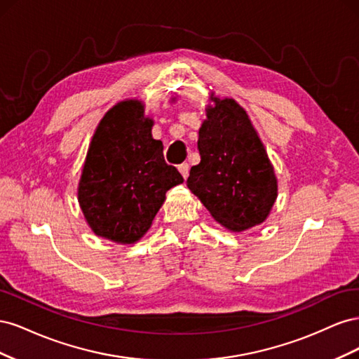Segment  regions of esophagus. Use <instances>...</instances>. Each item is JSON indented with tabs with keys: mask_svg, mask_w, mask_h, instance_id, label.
Here are the masks:
<instances>
[{
	"mask_svg": "<svg viewBox=\"0 0 359 359\" xmlns=\"http://www.w3.org/2000/svg\"><path fill=\"white\" fill-rule=\"evenodd\" d=\"M178 170L181 172V175L184 177V180H187V177H189V170H190V168H189L187 163H182V165H180V166H178Z\"/></svg>",
	"mask_w": 359,
	"mask_h": 359,
	"instance_id": "1",
	"label": "esophagus"
}]
</instances>
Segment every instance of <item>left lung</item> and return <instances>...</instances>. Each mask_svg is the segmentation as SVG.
Segmentation results:
<instances>
[{"instance_id": "1", "label": "left lung", "mask_w": 359, "mask_h": 359, "mask_svg": "<svg viewBox=\"0 0 359 359\" xmlns=\"http://www.w3.org/2000/svg\"><path fill=\"white\" fill-rule=\"evenodd\" d=\"M199 128L201 163L187 187L215 222L232 232L264 223L277 199V178L264 144L243 107L211 94Z\"/></svg>"}]
</instances>
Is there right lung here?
Listing matches in <instances>:
<instances>
[{
	"instance_id": "add662e5",
	"label": "right lung",
	"mask_w": 359,
	"mask_h": 359,
	"mask_svg": "<svg viewBox=\"0 0 359 359\" xmlns=\"http://www.w3.org/2000/svg\"><path fill=\"white\" fill-rule=\"evenodd\" d=\"M139 100L106 112L93 136L78 187V201L93 232L133 244L153 223L166 191L184 181L165 161L163 144L151 135L154 121Z\"/></svg>"
}]
</instances>
